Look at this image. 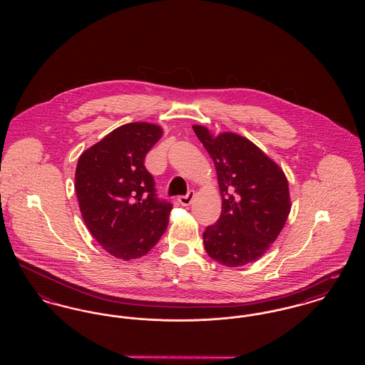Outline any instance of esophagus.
I'll return each mask as SVG.
<instances>
[{"label":"esophagus","instance_id":"obj_1","mask_svg":"<svg viewBox=\"0 0 365 365\" xmlns=\"http://www.w3.org/2000/svg\"><path fill=\"white\" fill-rule=\"evenodd\" d=\"M192 198H194V191H189L186 195H180V197L178 198V201H179V204L183 205V207H189L191 202H192Z\"/></svg>","mask_w":365,"mask_h":365}]
</instances>
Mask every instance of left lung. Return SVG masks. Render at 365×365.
<instances>
[{
  "instance_id": "left-lung-1",
  "label": "left lung",
  "mask_w": 365,
  "mask_h": 365,
  "mask_svg": "<svg viewBox=\"0 0 365 365\" xmlns=\"http://www.w3.org/2000/svg\"><path fill=\"white\" fill-rule=\"evenodd\" d=\"M192 130L215 163L222 194L220 217L202 234L209 257L226 267L259 260L290 213L286 175L245 137L213 135L204 125Z\"/></svg>"
}]
</instances>
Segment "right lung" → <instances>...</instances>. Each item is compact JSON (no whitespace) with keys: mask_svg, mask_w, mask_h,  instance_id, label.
Wrapping results in <instances>:
<instances>
[{"mask_svg":"<svg viewBox=\"0 0 365 365\" xmlns=\"http://www.w3.org/2000/svg\"><path fill=\"white\" fill-rule=\"evenodd\" d=\"M163 128L137 122L118 127L85 150L76 165L75 190L88 231L120 260L145 256L168 226L171 202L158 200L145 157Z\"/></svg>","mask_w":365,"mask_h":365,"instance_id":"add662e5","label":"right lung"}]
</instances>
